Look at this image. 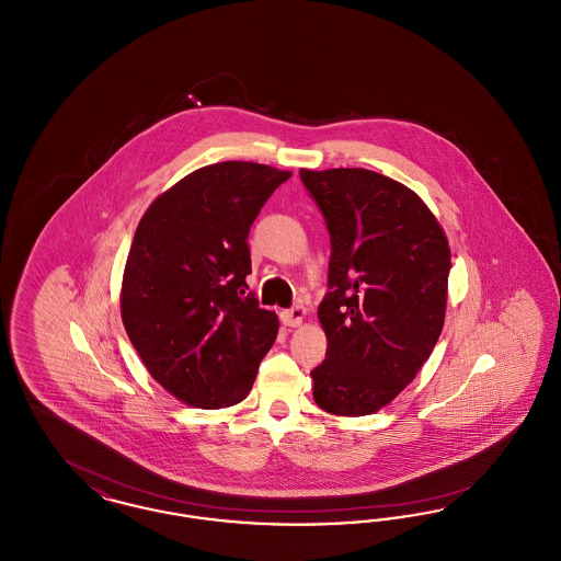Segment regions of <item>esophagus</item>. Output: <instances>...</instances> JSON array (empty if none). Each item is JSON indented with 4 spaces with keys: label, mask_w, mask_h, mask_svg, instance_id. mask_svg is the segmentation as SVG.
Segmentation results:
<instances>
[{
    "label": "esophagus",
    "mask_w": 561,
    "mask_h": 561,
    "mask_svg": "<svg viewBox=\"0 0 561 561\" xmlns=\"http://www.w3.org/2000/svg\"><path fill=\"white\" fill-rule=\"evenodd\" d=\"M279 320H282L284 325H290V328L300 325L302 320H305V307H293V309L282 311V313H279Z\"/></svg>",
    "instance_id": "1"
}]
</instances>
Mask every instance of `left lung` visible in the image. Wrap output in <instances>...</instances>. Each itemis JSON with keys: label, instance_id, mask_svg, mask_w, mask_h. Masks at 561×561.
I'll use <instances>...</instances> for the list:
<instances>
[{"label": "left lung", "instance_id": "obj_1", "mask_svg": "<svg viewBox=\"0 0 561 561\" xmlns=\"http://www.w3.org/2000/svg\"><path fill=\"white\" fill-rule=\"evenodd\" d=\"M300 181L332 245L313 400L336 416L374 414L414 380L442 334L450 245L427 204L389 176L332 168L300 170Z\"/></svg>", "mask_w": 561, "mask_h": 561}]
</instances>
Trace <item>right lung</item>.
<instances>
[{
	"instance_id": "1",
	"label": "right lung",
	"mask_w": 561,
	"mask_h": 561,
	"mask_svg": "<svg viewBox=\"0 0 561 561\" xmlns=\"http://www.w3.org/2000/svg\"><path fill=\"white\" fill-rule=\"evenodd\" d=\"M293 174L254 161L199 168L142 214L122 282V320L149 374L197 408L240 403L279 321L248 294V233Z\"/></svg>"
}]
</instances>
